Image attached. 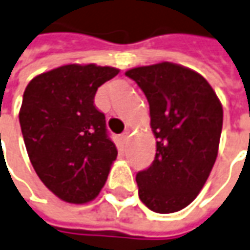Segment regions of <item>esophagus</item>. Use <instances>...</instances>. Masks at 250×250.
I'll return each instance as SVG.
<instances>
[{
    "label": "esophagus",
    "instance_id": "obj_1",
    "mask_svg": "<svg viewBox=\"0 0 250 250\" xmlns=\"http://www.w3.org/2000/svg\"><path fill=\"white\" fill-rule=\"evenodd\" d=\"M128 138H130V131H125L122 135H120V139H122V142H127L128 141Z\"/></svg>",
    "mask_w": 250,
    "mask_h": 250
}]
</instances>
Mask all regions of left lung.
Returning a JSON list of instances; mask_svg holds the SVG:
<instances>
[{"label":"left lung","mask_w":250,"mask_h":250,"mask_svg":"<svg viewBox=\"0 0 250 250\" xmlns=\"http://www.w3.org/2000/svg\"><path fill=\"white\" fill-rule=\"evenodd\" d=\"M144 91L156 142L153 163L137 172L141 201L157 213L188 207L207 182L216 156L223 109L200 74L172 62L132 68Z\"/></svg>","instance_id":"1"}]
</instances>
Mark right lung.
Listing matches in <instances>:
<instances>
[{"instance_id":"add662e5","label":"right lung","mask_w":250,"mask_h":250,"mask_svg":"<svg viewBox=\"0 0 250 250\" xmlns=\"http://www.w3.org/2000/svg\"><path fill=\"white\" fill-rule=\"evenodd\" d=\"M119 74L111 67L69 64L34 78L19 113L25 149L37 175L61 200L84 204L98 196L118 149L97 89Z\"/></svg>"}]
</instances>
